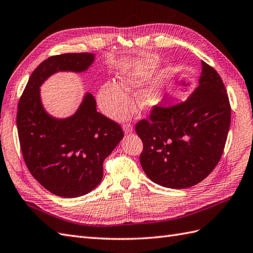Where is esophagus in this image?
Masks as SVG:
<instances>
[{
  "instance_id": "esophagus-1",
  "label": "esophagus",
  "mask_w": 253,
  "mask_h": 253,
  "mask_svg": "<svg viewBox=\"0 0 253 253\" xmlns=\"http://www.w3.org/2000/svg\"><path fill=\"white\" fill-rule=\"evenodd\" d=\"M123 130L125 133H131L133 131V127L131 124H124L123 125Z\"/></svg>"
}]
</instances>
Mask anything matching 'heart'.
Returning <instances> with one entry per match:
<instances>
[{
    "label": "heart",
    "mask_w": 253,
    "mask_h": 253,
    "mask_svg": "<svg viewBox=\"0 0 253 253\" xmlns=\"http://www.w3.org/2000/svg\"><path fill=\"white\" fill-rule=\"evenodd\" d=\"M156 60V58H153L148 62L138 63L126 69L119 74L117 83L109 81L101 86L98 93V101L105 114L117 120L126 115L130 104L128 93L132 92L145 80ZM169 76L170 69L164 70L151 81L148 86L137 92L136 100L139 108L150 109L160 101L162 90Z\"/></svg>",
    "instance_id": "heart-1"
}]
</instances>
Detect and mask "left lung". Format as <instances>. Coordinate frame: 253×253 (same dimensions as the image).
Wrapping results in <instances>:
<instances>
[{
    "instance_id": "1",
    "label": "left lung",
    "mask_w": 253,
    "mask_h": 253,
    "mask_svg": "<svg viewBox=\"0 0 253 253\" xmlns=\"http://www.w3.org/2000/svg\"><path fill=\"white\" fill-rule=\"evenodd\" d=\"M231 125V105L218 72L202 61L198 86L185 101L156 105L136 132L143 142L140 163L154 183L185 189L218 165Z\"/></svg>"
}]
</instances>
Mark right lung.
Listing matches in <instances>:
<instances>
[{
	"instance_id": "right-lung-1",
	"label": "right lung",
	"mask_w": 253,
	"mask_h": 253,
	"mask_svg": "<svg viewBox=\"0 0 253 253\" xmlns=\"http://www.w3.org/2000/svg\"><path fill=\"white\" fill-rule=\"evenodd\" d=\"M95 61L89 52L49 57L34 70L22 92L17 129L29 171L47 191L60 197H79L101 182L103 161L124 137L122 127L97 112L86 92L76 112L56 119L46 112L40 87L57 72H85Z\"/></svg>"
}]
</instances>
